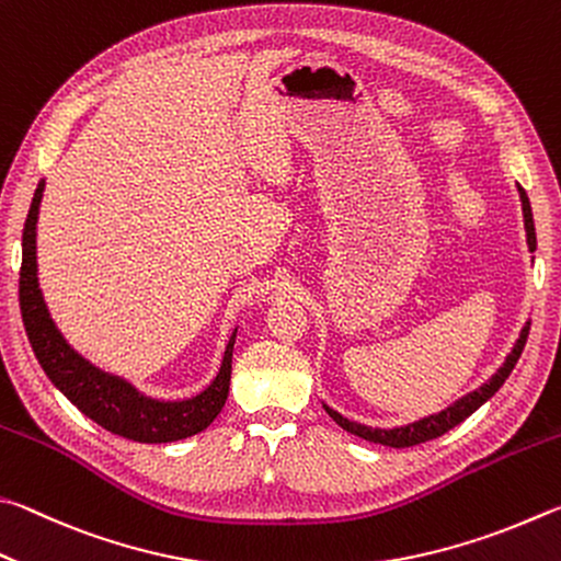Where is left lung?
<instances>
[{
  "mask_svg": "<svg viewBox=\"0 0 561 561\" xmlns=\"http://www.w3.org/2000/svg\"><path fill=\"white\" fill-rule=\"evenodd\" d=\"M517 192H519V202H523V216H525V231H527V245L529 251H537V233H535V219H533V206H529V199L523 186L517 184ZM529 335V320L525 322V328L519 330V337L515 340L513 350H510V355L505 357L503 367H500L493 377H490L485 385H480L476 391H470V394L456 399L454 404H448L444 411H438V414H431L414 421V424H407V426H394V428H371L367 424H357V421H350L347 416H342L340 411L325 407L328 414L332 416L335 424H340L350 434H355L365 440H371V444H381V446H389V448H409V446H419L424 444V440L431 438H438L444 436L446 431H450L454 426H458L460 421H466L473 411H478L480 407L485 404L488 399L495 397V391L505 385V379L510 377V371L515 369L519 355H523L525 350V342Z\"/></svg>",
  "mask_w": 561,
  "mask_h": 561,
  "instance_id": "1",
  "label": "left lung"
}]
</instances>
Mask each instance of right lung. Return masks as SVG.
I'll return each instance as SVG.
<instances>
[{"mask_svg": "<svg viewBox=\"0 0 561 561\" xmlns=\"http://www.w3.org/2000/svg\"><path fill=\"white\" fill-rule=\"evenodd\" d=\"M44 186V180L38 182L32 206H28L22 233V273H19V306H22L24 328L38 365L73 407L115 436L140 440V444H172V440L199 434L221 414L229 397L236 330L226 342L216 377L209 381V387L190 399L147 397L133 381L88 362L81 352L68 345L61 330L56 328L44 293L38 288L36 224Z\"/></svg>", "mask_w": 561, "mask_h": 561, "instance_id": "add662e5", "label": "right lung"}]
</instances>
